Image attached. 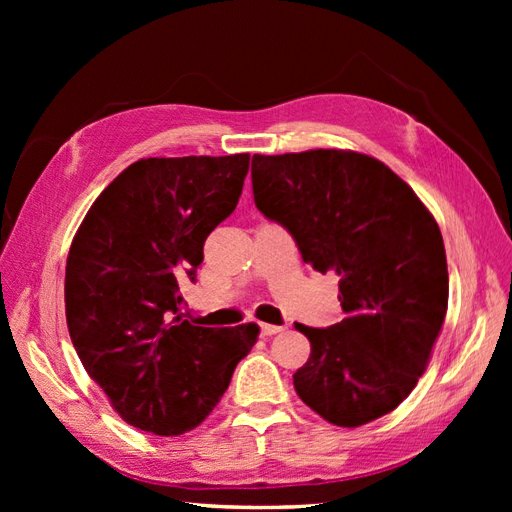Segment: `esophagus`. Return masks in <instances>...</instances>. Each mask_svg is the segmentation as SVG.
<instances>
[{
    "label": "esophagus",
    "mask_w": 512,
    "mask_h": 512,
    "mask_svg": "<svg viewBox=\"0 0 512 512\" xmlns=\"http://www.w3.org/2000/svg\"><path fill=\"white\" fill-rule=\"evenodd\" d=\"M284 327H277V324H260V333L265 337H271V335H277L282 333Z\"/></svg>",
    "instance_id": "esophagus-1"
}]
</instances>
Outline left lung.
<instances>
[{"label":"left lung","instance_id":"1","mask_svg":"<svg viewBox=\"0 0 512 512\" xmlns=\"http://www.w3.org/2000/svg\"><path fill=\"white\" fill-rule=\"evenodd\" d=\"M254 203L282 224L316 271L339 275L346 318L294 324L312 354L297 395L337 427H359L404 401L431 359L448 307L442 232L410 185L356 151L252 158Z\"/></svg>","mask_w":512,"mask_h":512}]
</instances>
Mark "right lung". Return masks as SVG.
<instances>
[{
    "mask_svg": "<svg viewBox=\"0 0 512 512\" xmlns=\"http://www.w3.org/2000/svg\"><path fill=\"white\" fill-rule=\"evenodd\" d=\"M250 153L147 158L96 198L70 245L66 320L76 354L115 412L156 436H181L218 406L258 324L194 327L179 282L203 262L209 232L235 211Z\"/></svg>",
    "mask_w": 512,
    "mask_h": 512,
    "instance_id": "obj_1",
    "label": "right lung"
}]
</instances>
